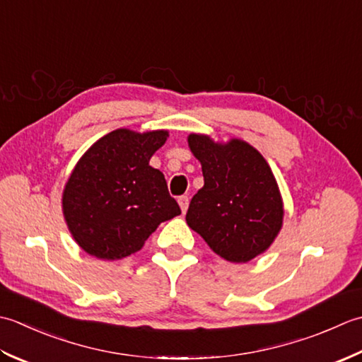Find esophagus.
I'll return each mask as SVG.
<instances>
[{"mask_svg": "<svg viewBox=\"0 0 362 362\" xmlns=\"http://www.w3.org/2000/svg\"><path fill=\"white\" fill-rule=\"evenodd\" d=\"M178 204H180V208H181V211H182V214H186V211H187V208H189V197L181 195V197L178 198Z\"/></svg>", "mask_w": 362, "mask_h": 362, "instance_id": "esophagus-1", "label": "esophagus"}]
</instances>
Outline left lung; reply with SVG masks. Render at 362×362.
<instances>
[{
	"label": "left lung",
	"mask_w": 362,
	"mask_h": 362,
	"mask_svg": "<svg viewBox=\"0 0 362 362\" xmlns=\"http://www.w3.org/2000/svg\"><path fill=\"white\" fill-rule=\"evenodd\" d=\"M187 144L204 178L190 200L187 225L225 261L248 262L267 252L284 217L281 192L267 160L242 139L216 142L192 132Z\"/></svg>",
	"instance_id": "8db88e82"
}]
</instances>
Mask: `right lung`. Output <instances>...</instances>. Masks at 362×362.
<instances>
[{
  "instance_id": "obj_1",
  "label": "right lung",
  "mask_w": 362,
  "mask_h": 362,
  "mask_svg": "<svg viewBox=\"0 0 362 362\" xmlns=\"http://www.w3.org/2000/svg\"><path fill=\"white\" fill-rule=\"evenodd\" d=\"M167 129H115L98 139L76 162L62 192V212L71 238L103 261L137 253L156 228L180 216L164 175L150 159Z\"/></svg>"
}]
</instances>
